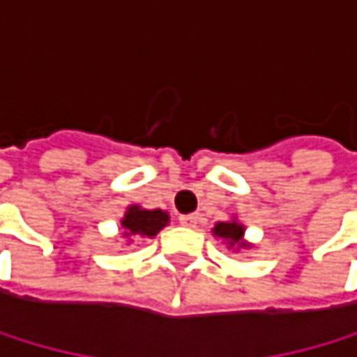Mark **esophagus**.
Here are the masks:
<instances>
[{"mask_svg": "<svg viewBox=\"0 0 357 357\" xmlns=\"http://www.w3.org/2000/svg\"><path fill=\"white\" fill-rule=\"evenodd\" d=\"M197 222H199V216L197 214H184V216H180V225H184V227H197Z\"/></svg>", "mask_w": 357, "mask_h": 357, "instance_id": "1", "label": "esophagus"}]
</instances>
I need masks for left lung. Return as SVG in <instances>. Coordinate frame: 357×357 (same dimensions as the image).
<instances>
[{"label": "left lung", "instance_id": "obj_1", "mask_svg": "<svg viewBox=\"0 0 357 357\" xmlns=\"http://www.w3.org/2000/svg\"><path fill=\"white\" fill-rule=\"evenodd\" d=\"M212 233H214L216 238L225 240L229 244V248H248L250 246L244 240V225H240L238 220L216 222V227L212 229Z\"/></svg>", "mask_w": 357, "mask_h": 357}]
</instances>
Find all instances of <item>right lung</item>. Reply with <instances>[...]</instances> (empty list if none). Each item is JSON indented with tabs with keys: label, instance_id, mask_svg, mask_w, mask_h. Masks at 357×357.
<instances>
[{
	"label": "right lung",
	"instance_id": "1",
	"mask_svg": "<svg viewBox=\"0 0 357 357\" xmlns=\"http://www.w3.org/2000/svg\"><path fill=\"white\" fill-rule=\"evenodd\" d=\"M169 225V214L162 210H143L141 205H130L121 218V236L135 238H154L156 233Z\"/></svg>",
	"mask_w": 357,
	"mask_h": 357
}]
</instances>
